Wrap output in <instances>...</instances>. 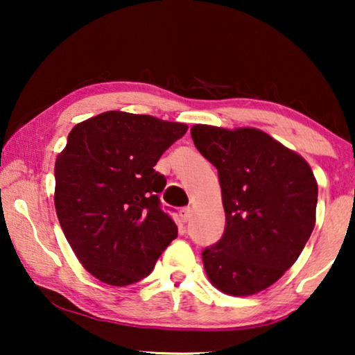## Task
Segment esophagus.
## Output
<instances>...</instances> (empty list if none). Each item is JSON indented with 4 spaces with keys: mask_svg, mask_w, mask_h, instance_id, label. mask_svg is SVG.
I'll return each instance as SVG.
<instances>
[{
    "mask_svg": "<svg viewBox=\"0 0 355 355\" xmlns=\"http://www.w3.org/2000/svg\"><path fill=\"white\" fill-rule=\"evenodd\" d=\"M179 216H181V220L184 223H187L189 220H191V216H192V208L191 207L181 208V210H179Z\"/></svg>",
    "mask_w": 355,
    "mask_h": 355,
    "instance_id": "obj_1",
    "label": "esophagus"
}]
</instances>
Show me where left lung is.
Segmentation results:
<instances>
[{
	"mask_svg": "<svg viewBox=\"0 0 355 355\" xmlns=\"http://www.w3.org/2000/svg\"><path fill=\"white\" fill-rule=\"evenodd\" d=\"M198 152L218 169L226 227L202 252L211 284L252 295L294 265L315 226L318 186L309 163L263 130L196 124Z\"/></svg>",
	"mask_w": 355,
	"mask_h": 355,
	"instance_id": "obj_1",
	"label": "left lung"
}]
</instances>
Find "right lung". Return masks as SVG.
I'll return each mask as SVG.
<instances>
[{"label":"right lung","instance_id":"obj_1","mask_svg":"<svg viewBox=\"0 0 355 355\" xmlns=\"http://www.w3.org/2000/svg\"><path fill=\"white\" fill-rule=\"evenodd\" d=\"M187 125L148 114L106 111L74 125L55 164V207L84 268L111 286L152 273L178 237L158 193L166 179L159 157Z\"/></svg>","mask_w":355,"mask_h":355}]
</instances>
